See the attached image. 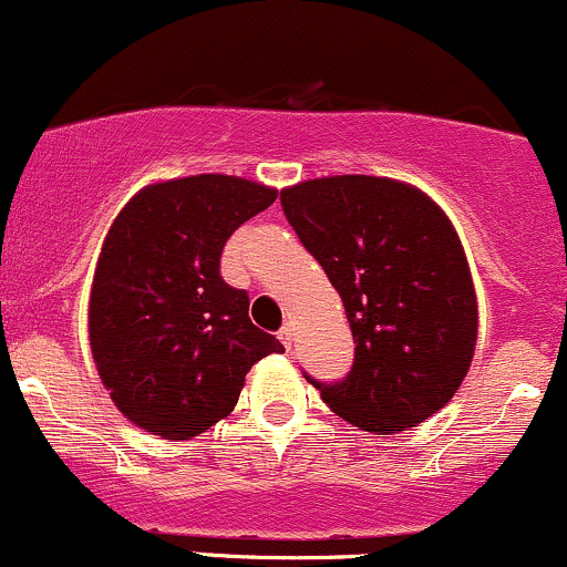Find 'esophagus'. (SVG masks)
<instances>
[{
	"mask_svg": "<svg viewBox=\"0 0 567 567\" xmlns=\"http://www.w3.org/2000/svg\"><path fill=\"white\" fill-rule=\"evenodd\" d=\"M292 336H296V333H292L290 324H285V328L279 330V341L285 343V349H290V347H292Z\"/></svg>",
	"mask_w": 567,
	"mask_h": 567,
	"instance_id": "obj_1",
	"label": "esophagus"
}]
</instances>
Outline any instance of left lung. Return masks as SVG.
Wrapping results in <instances>:
<instances>
[{
  "mask_svg": "<svg viewBox=\"0 0 567 567\" xmlns=\"http://www.w3.org/2000/svg\"><path fill=\"white\" fill-rule=\"evenodd\" d=\"M279 199L357 343L341 383L309 381L365 432L424 424L458 392L477 347V296L451 218L421 188L379 175L301 181Z\"/></svg>",
  "mask_w": 567,
  "mask_h": 567,
  "instance_id": "1",
  "label": "left lung"
}]
</instances>
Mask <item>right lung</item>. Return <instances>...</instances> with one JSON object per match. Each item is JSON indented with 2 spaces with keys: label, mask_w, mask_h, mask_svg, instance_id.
<instances>
[{
  "label": "right lung",
  "mask_w": 567,
  "mask_h": 567,
  "mask_svg": "<svg viewBox=\"0 0 567 567\" xmlns=\"http://www.w3.org/2000/svg\"><path fill=\"white\" fill-rule=\"evenodd\" d=\"M275 199L258 181L205 173L143 186L114 218L87 330L101 383L130 424L197 437L231 413L247 370L285 351L218 271L226 239Z\"/></svg>",
  "instance_id": "add662e5"
}]
</instances>
